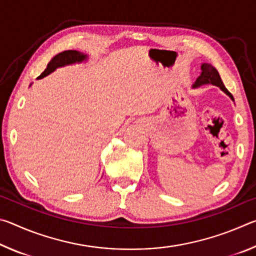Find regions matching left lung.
Instances as JSON below:
<instances>
[{"instance_id":"obj_1","label":"left lung","mask_w":256,"mask_h":256,"mask_svg":"<svg viewBox=\"0 0 256 256\" xmlns=\"http://www.w3.org/2000/svg\"><path fill=\"white\" fill-rule=\"evenodd\" d=\"M201 76L198 78V80L196 81V84H193V86H198L201 84H211L214 86H219L220 89L222 90V92H226L229 97H230L232 100V94L228 92L226 86H224V82L222 80V78H220L218 71L216 70V68L211 66V64H208V63H203L202 66H201Z\"/></svg>"}]
</instances>
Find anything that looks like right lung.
<instances>
[{
    "instance_id": "1",
    "label": "right lung",
    "mask_w": 256,
    "mask_h": 256,
    "mask_svg": "<svg viewBox=\"0 0 256 256\" xmlns=\"http://www.w3.org/2000/svg\"><path fill=\"white\" fill-rule=\"evenodd\" d=\"M86 58V55H84V53H80V52L78 50L62 52V53L55 55L54 58L50 60V63L47 64V68H45V71L38 76V79H42V78L48 76L50 73H52L60 66H68V64H73L76 62H82V60Z\"/></svg>"
}]
</instances>
